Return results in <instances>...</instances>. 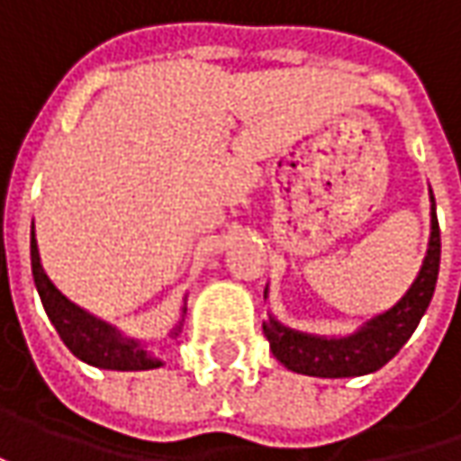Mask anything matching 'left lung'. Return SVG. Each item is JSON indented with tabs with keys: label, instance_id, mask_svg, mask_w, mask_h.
Returning a JSON list of instances; mask_svg holds the SVG:
<instances>
[{
	"label": "left lung",
	"instance_id": "left-lung-1",
	"mask_svg": "<svg viewBox=\"0 0 461 461\" xmlns=\"http://www.w3.org/2000/svg\"><path fill=\"white\" fill-rule=\"evenodd\" d=\"M438 258H441V236L436 221V204L431 194V240L411 290L400 297L398 305L372 318L366 326L344 339H326V336H308L293 328L276 323L269 318L264 323V336L272 346L279 362L297 375L310 377H359L377 372L390 362L405 341L413 336L423 312L429 308L436 290L438 276ZM267 294V293H264Z\"/></svg>",
	"mask_w": 461,
	"mask_h": 461
}]
</instances>
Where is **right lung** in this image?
Returning a JSON list of instances; mask_svg holds the SVG:
<instances>
[{
  "instance_id": "add662e5",
  "label": "right lung",
  "mask_w": 461,
  "mask_h": 461,
  "mask_svg": "<svg viewBox=\"0 0 461 461\" xmlns=\"http://www.w3.org/2000/svg\"><path fill=\"white\" fill-rule=\"evenodd\" d=\"M30 261H32V279H35L38 294L43 300L45 312L74 357H79L81 362L99 366V369H117V372H138V369L161 366V362L149 357L138 341L122 339L115 328L77 308L53 287V282L48 279L41 267L35 230L30 233Z\"/></svg>"
}]
</instances>
